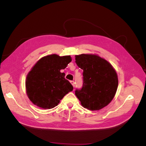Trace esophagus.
Segmentation results:
<instances>
[{"label": "esophagus", "instance_id": "1", "mask_svg": "<svg viewBox=\"0 0 146 146\" xmlns=\"http://www.w3.org/2000/svg\"><path fill=\"white\" fill-rule=\"evenodd\" d=\"M70 83H71L72 84V86L74 87V81H73V80H71V81H70Z\"/></svg>", "mask_w": 146, "mask_h": 146}]
</instances>
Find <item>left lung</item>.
I'll return each mask as SVG.
<instances>
[{
	"label": "left lung",
	"mask_w": 146,
	"mask_h": 146,
	"mask_svg": "<svg viewBox=\"0 0 146 146\" xmlns=\"http://www.w3.org/2000/svg\"><path fill=\"white\" fill-rule=\"evenodd\" d=\"M76 62L83 70L82 87L75 91L82 105L92 111L106 107L117 91L115 70L107 60L96 55H76Z\"/></svg>",
	"instance_id": "1"
}]
</instances>
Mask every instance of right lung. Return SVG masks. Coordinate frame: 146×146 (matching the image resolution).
Instances as JSON below:
<instances>
[{"mask_svg": "<svg viewBox=\"0 0 146 146\" xmlns=\"http://www.w3.org/2000/svg\"><path fill=\"white\" fill-rule=\"evenodd\" d=\"M71 61L70 56L53 54L42 57L35 64L25 81L27 96L33 104L44 109L54 108L73 90L65 74L60 72Z\"/></svg>", "mask_w": 146, "mask_h": 146, "instance_id": "right-lung-1", "label": "right lung"}]
</instances>
